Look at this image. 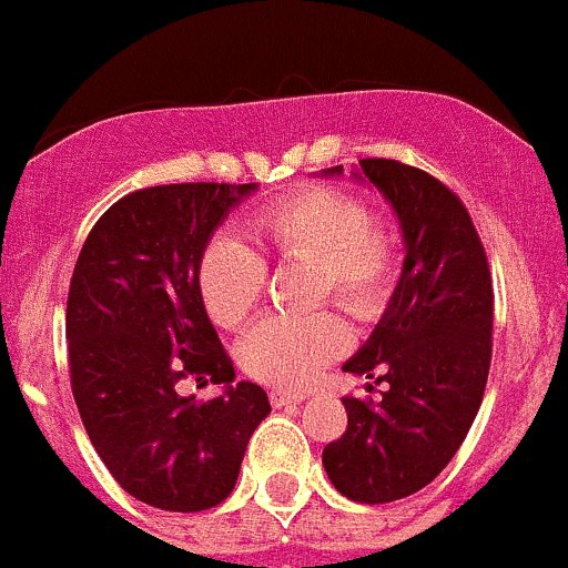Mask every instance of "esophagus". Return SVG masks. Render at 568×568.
Listing matches in <instances>:
<instances>
[{
    "label": "esophagus",
    "mask_w": 568,
    "mask_h": 568,
    "mask_svg": "<svg viewBox=\"0 0 568 568\" xmlns=\"http://www.w3.org/2000/svg\"><path fill=\"white\" fill-rule=\"evenodd\" d=\"M306 392H292V389H273L271 392V403L276 408L282 406H292V403H303L306 400Z\"/></svg>",
    "instance_id": "esophagus-1"
}]
</instances>
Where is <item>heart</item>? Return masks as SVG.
I'll return each mask as SVG.
<instances>
[{
	"instance_id": "1",
	"label": "heart",
	"mask_w": 568,
	"mask_h": 568,
	"mask_svg": "<svg viewBox=\"0 0 568 568\" xmlns=\"http://www.w3.org/2000/svg\"><path fill=\"white\" fill-rule=\"evenodd\" d=\"M254 248L215 240L199 265V292L223 328H240L265 292V260L314 265V301L334 297L356 320L384 314L403 271V237L395 221L369 215L345 190L308 187L262 210L248 223ZM351 345L345 320L334 312L278 314L245 336L243 364L273 386L308 384Z\"/></svg>"
}]
</instances>
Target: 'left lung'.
<instances>
[{
	"label": "left lung",
	"instance_id": "1",
	"mask_svg": "<svg viewBox=\"0 0 568 568\" xmlns=\"http://www.w3.org/2000/svg\"><path fill=\"white\" fill-rule=\"evenodd\" d=\"M339 176L342 165L325 168ZM403 229L400 282L345 373L384 384L378 400L342 397L347 428L325 445L336 491L367 505L428 486L467 439L491 364L494 290L486 251L450 187L397 160H358ZM373 392V384H367Z\"/></svg>",
	"mask_w": 568,
	"mask_h": 568
}]
</instances>
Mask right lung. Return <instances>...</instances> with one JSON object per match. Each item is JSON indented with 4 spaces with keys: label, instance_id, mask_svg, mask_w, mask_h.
<instances>
[{
    "label": "right lung",
    "instance_id": "right-lung-1",
    "mask_svg": "<svg viewBox=\"0 0 568 568\" xmlns=\"http://www.w3.org/2000/svg\"><path fill=\"white\" fill-rule=\"evenodd\" d=\"M256 184H160L123 195L95 221L65 308L71 392L95 453L123 491L162 510L221 505L237 483L262 386L234 384L206 317L199 265L215 229ZM184 379L223 383L201 404Z\"/></svg>",
    "mask_w": 568,
    "mask_h": 568
}]
</instances>
